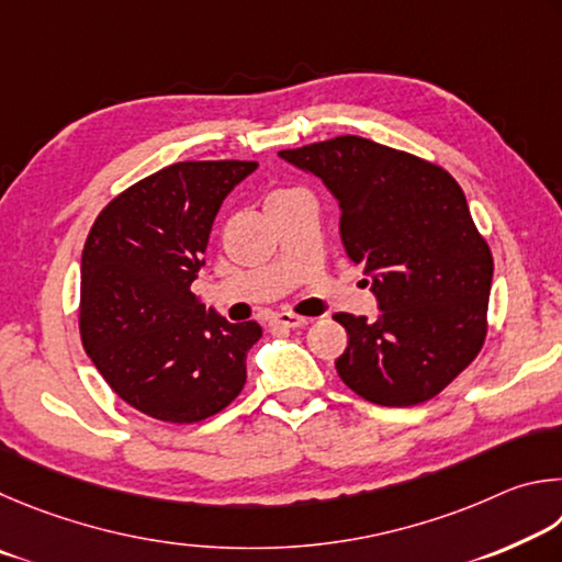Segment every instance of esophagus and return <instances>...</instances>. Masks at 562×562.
<instances>
[{
  "label": "esophagus",
  "mask_w": 562,
  "mask_h": 562,
  "mask_svg": "<svg viewBox=\"0 0 562 562\" xmlns=\"http://www.w3.org/2000/svg\"><path fill=\"white\" fill-rule=\"evenodd\" d=\"M271 326L273 328H303L308 326V318L303 316H296V313H276V316L271 318Z\"/></svg>",
  "instance_id": "34e87169"
}]
</instances>
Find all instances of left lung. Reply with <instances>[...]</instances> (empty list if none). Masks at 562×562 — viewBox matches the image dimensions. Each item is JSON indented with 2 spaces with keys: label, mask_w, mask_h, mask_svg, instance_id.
I'll return each instance as SVG.
<instances>
[{
  "label": "left lung",
  "mask_w": 562,
  "mask_h": 562,
  "mask_svg": "<svg viewBox=\"0 0 562 562\" xmlns=\"http://www.w3.org/2000/svg\"><path fill=\"white\" fill-rule=\"evenodd\" d=\"M279 155L336 196L342 246L380 306L375 321L333 316L348 330L340 380L382 407L439 395L484 346L494 279L461 187L445 167L358 135Z\"/></svg>",
  "instance_id": "1"
}]
</instances>
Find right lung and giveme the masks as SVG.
I'll list each match as a JSON object with an SVG mask.
<instances>
[{"mask_svg":"<svg viewBox=\"0 0 562 562\" xmlns=\"http://www.w3.org/2000/svg\"><path fill=\"white\" fill-rule=\"evenodd\" d=\"M246 160L175 162L105 204L81 256V340L117 397L143 415L192 425L246 382L256 321L229 323L190 291L224 196Z\"/></svg>","mask_w":562,"mask_h":562,"instance_id":"right-lung-1","label":"right lung"}]
</instances>
